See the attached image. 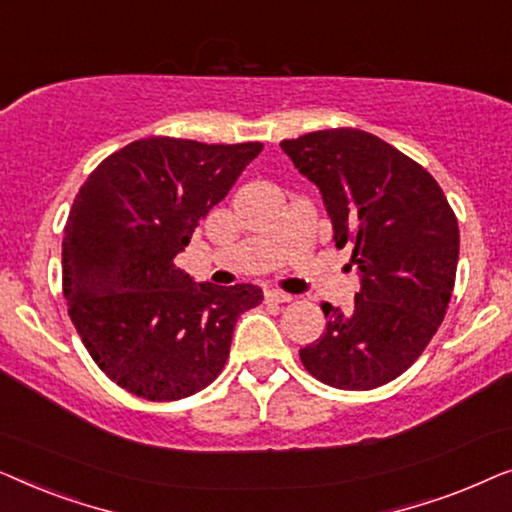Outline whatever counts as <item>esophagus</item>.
Here are the masks:
<instances>
[{
	"instance_id": "1",
	"label": "esophagus",
	"mask_w": 512,
	"mask_h": 512,
	"mask_svg": "<svg viewBox=\"0 0 512 512\" xmlns=\"http://www.w3.org/2000/svg\"><path fill=\"white\" fill-rule=\"evenodd\" d=\"M293 296L284 291H265V303H291Z\"/></svg>"
}]
</instances>
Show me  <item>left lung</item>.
<instances>
[{"mask_svg": "<svg viewBox=\"0 0 512 512\" xmlns=\"http://www.w3.org/2000/svg\"><path fill=\"white\" fill-rule=\"evenodd\" d=\"M279 146L317 184L335 247L354 244L361 277L352 312L321 305L326 331L300 349V361L328 387H382L419 359L445 319L457 216L422 165L370 132L319 130Z\"/></svg>", "mask_w": 512, "mask_h": 512, "instance_id": "8db88e82", "label": "left lung"}]
</instances>
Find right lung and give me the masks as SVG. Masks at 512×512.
Returning <instances> with one entry per match:
<instances>
[{
    "label": "right lung",
    "mask_w": 512,
    "mask_h": 512,
    "mask_svg": "<svg viewBox=\"0 0 512 512\" xmlns=\"http://www.w3.org/2000/svg\"><path fill=\"white\" fill-rule=\"evenodd\" d=\"M261 142L137 139L90 172L69 209L62 293L102 373L146 401H179L226 366L254 284H198L174 265Z\"/></svg>",
    "instance_id": "1"
}]
</instances>
